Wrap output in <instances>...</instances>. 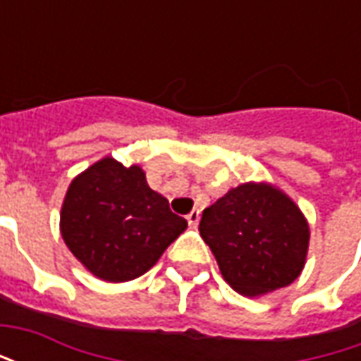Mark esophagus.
I'll return each instance as SVG.
<instances>
[{
	"label": "esophagus",
	"instance_id": "34e87169",
	"mask_svg": "<svg viewBox=\"0 0 361 361\" xmlns=\"http://www.w3.org/2000/svg\"><path fill=\"white\" fill-rule=\"evenodd\" d=\"M199 220H201V212H199V211H191L188 214V222H189V226H191V228H197Z\"/></svg>",
	"mask_w": 361,
	"mask_h": 361
}]
</instances>
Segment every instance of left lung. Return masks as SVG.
Returning <instances> with one entry per match:
<instances>
[{
	"mask_svg": "<svg viewBox=\"0 0 361 361\" xmlns=\"http://www.w3.org/2000/svg\"><path fill=\"white\" fill-rule=\"evenodd\" d=\"M199 232L235 292L261 295L292 284L305 263L310 228L267 183H243L203 211Z\"/></svg>",
	"mask_w": 361,
	"mask_h": 361,
	"instance_id": "1",
	"label": "left lung"
}]
</instances>
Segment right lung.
Listing matches in <instances>:
<instances>
[{
    "mask_svg": "<svg viewBox=\"0 0 361 361\" xmlns=\"http://www.w3.org/2000/svg\"><path fill=\"white\" fill-rule=\"evenodd\" d=\"M188 228L168 199L147 183L139 166L104 158L67 189L61 235L92 274L108 282L141 276Z\"/></svg>",
    "mask_w": 361,
    "mask_h": 361,
    "instance_id": "1",
    "label": "right lung"
}]
</instances>
